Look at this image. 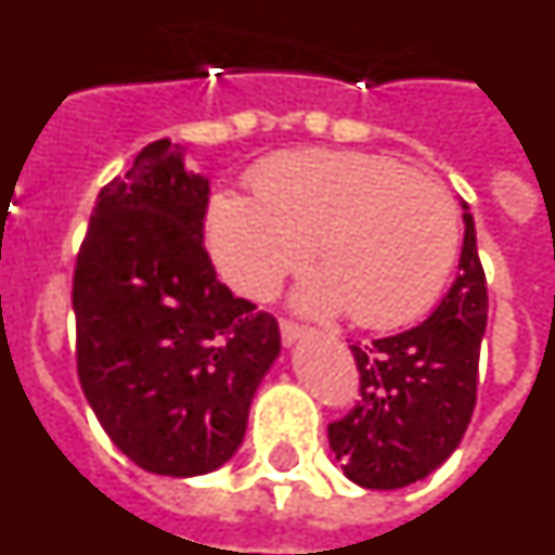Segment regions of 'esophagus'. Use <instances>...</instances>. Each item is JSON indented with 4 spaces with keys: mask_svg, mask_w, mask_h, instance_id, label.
Returning <instances> with one entry per match:
<instances>
[{
    "mask_svg": "<svg viewBox=\"0 0 555 555\" xmlns=\"http://www.w3.org/2000/svg\"><path fill=\"white\" fill-rule=\"evenodd\" d=\"M302 336H308L306 327L294 325V322H288V320L281 322V338H283V345H286V347H292L294 341H297V338H302Z\"/></svg>",
    "mask_w": 555,
    "mask_h": 555,
    "instance_id": "esophagus-1",
    "label": "esophagus"
}]
</instances>
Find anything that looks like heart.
I'll return each mask as SVG.
<instances>
[{
	"label": "heart",
	"mask_w": 555,
	"mask_h": 555,
	"mask_svg": "<svg viewBox=\"0 0 555 555\" xmlns=\"http://www.w3.org/2000/svg\"><path fill=\"white\" fill-rule=\"evenodd\" d=\"M255 197H210L205 235L233 288L263 300L313 258L322 267L294 306L313 317L347 311L364 327L423 317L459 255V214L442 185L361 152L306 150L255 171Z\"/></svg>",
	"instance_id": "b5f03b06"
}]
</instances>
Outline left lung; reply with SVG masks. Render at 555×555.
Segmentation results:
<instances>
[{
	"label": "left lung",
	"instance_id": "left-lung-1",
	"mask_svg": "<svg viewBox=\"0 0 555 555\" xmlns=\"http://www.w3.org/2000/svg\"><path fill=\"white\" fill-rule=\"evenodd\" d=\"M464 208L459 274L428 320L372 345H352L361 403L327 425L347 478L364 489H403L442 467L475 409L480 338L487 331V278L475 219Z\"/></svg>",
	"mask_w": 555,
	"mask_h": 555
}]
</instances>
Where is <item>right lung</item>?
<instances>
[{"mask_svg": "<svg viewBox=\"0 0 555 555\" xmlns=\"http://www.w3.org/2000/svg\"><path fill=\"white\" fill-rule=\"evenodd\" d=\"M210 183L169 139L96 197L77 255V372L111 442L141 469L194 478L233 459L281 356L274 317L217 281Z\"/></svg>", "mask_w": 555, "mask_h": 555, "instance_id": "1", "label": "right lung"}]
</instances>
